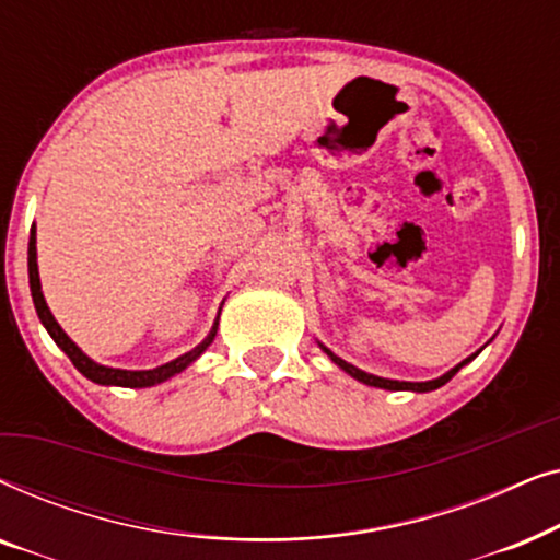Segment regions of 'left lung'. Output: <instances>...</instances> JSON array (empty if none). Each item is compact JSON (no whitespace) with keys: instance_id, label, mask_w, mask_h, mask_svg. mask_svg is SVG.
<instances>
[{"instance_id":"8db88e82","label":"left lung","mask_w":560,"mask_h":560,"mask_svg":"<svg viewBox=\"0 0 560 560\" xmlns=\"http://www.w3.org/2000/svg\"><path fill=\"white\" fill-rule=\"evenodd\" d=\"M324 351H326V354H328V357H331V359H334V362H336V364H339V366H341V370H343V372H349V374H351V377H354V380H359V382H364V385H370V387H382V389H412V393H428V389H435V387L446 385V382H448L451 377H454V374H456L458 370H462V366H464L466 362H471V359H474V357H477V354H474V357H469V359H464V362H462V364H458V366H454V370H451V372H446V374H443V377H439V380H431V382H397V380H385V377H374V374H366V372H362V370H357V366H354V364L343 362V359H341V357H336V354H331V351H328V349H324Z\"/></svg>"}]
</instances>
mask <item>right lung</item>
Masks as SVG:
<instances>
[{"instance_id":"obj_1","label":"right lung","mask_w":560,"mask_h":560,"mask_svg":"<svg viewBox=\"0 0 560 560\" xmlns=\"http://www.w3.org/2000/svg\"><path fill=\"white\" fill-rule=\"evenodd\" d=\"M27 272H30V290H33V301H35V311L37 316H40L43 326L48 328V334L52 336V341L58 343L60 349L66 351L68 359H71L75 370H79L83 377H89L91 382H96V385H119V387H152L158 385V382H165L167 377H173V374H178L186 370V366L198 359L206 351V347L213 341V336H217V328L206 336V339L198 343L194 351H188V354H183L178 359H173V362H167L163 366H158V370H144V372H127V370H112V366H102L96 362H91V359L83 354V351L75 347V343L68 339L63 328L58 326V320L52 318V313L48 308V303H45L43 298V290H40V275H37V252H35V229L33 234H30V247H27Z\"/></svg>"}]
</instances>
